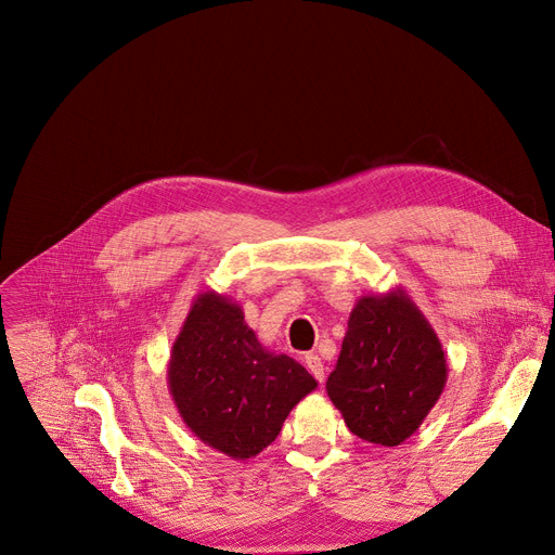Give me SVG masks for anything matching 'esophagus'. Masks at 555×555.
Wrapping results in <instances>:
<instances>
[{
  "label": "esophagus",
  "mask_w": 555,
  "mask_h": 555,
  "mask_svg": "<svg viewBox=\"0 0 555 555\" xmlns=\"http://www.w3.org/2000/svg\"><path fill=\"white\" fill-rule=\"evenodd\" d=\"M304 362H306L308 371L317 377V383H319V385H324V380H326V369H324L322 358L314 356V353H308V356L304 358Z\"/></svg>",
  "instance_id": "34e87169"
}]
</instances>
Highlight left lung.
Segmentation results:
<instances>
[{
	"mask_svg": "<svg viewBox=\"0 0 555 555\" xmlns=\"http://www.w3.org/2000/svg\"><path fill=\"white\" fill-rule=\"evenodd\" d=\"M448 383L439 335L402 287L360 297L326 391L362 441L396 448L423 425Z\"/></svg>",
	"mask_w": 555,
	"mask_h": 555,
	"instance_id": "1",
	"label": "left lung"
}]
</instances>
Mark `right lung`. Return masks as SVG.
Wrapping results in <instances>:
<instances>
[{"label":"right lung","mask_w":555,"mask_h":555,"mask_svg":"<svg viewBox=\"0 0 555 555\" xmlns=\"http://www.w3.org/2000/svg\"><path fill=\"white\" fill-rule=\"evenodd\" d=\"M314 389L299 362L258 341L236 301L214 289L193 299L172 341L168 391L204 446L236 461L256 456Z\"/></svg>","instance_id":"1"}]
</instances>
